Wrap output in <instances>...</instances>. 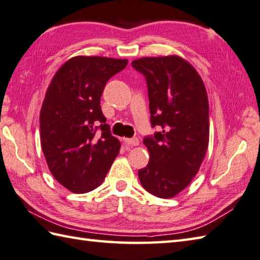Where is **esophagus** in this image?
<instances>
[{
    "instance_id": "obj_1",
    "label": "esophagus",
    "mask_w": 260,
    "mask_h": 260,
    "mask_svg": "<svg viewBox=\"0 0 260 260\" xmlns=\"http://www.w3.org/2000/svg\"><path fill=\"white\" fill-rule=\"evenodd\" d=\"M123 141L129 146H138L139 145V139L138 138H124Z\"/></svg>"
}]
</instances>
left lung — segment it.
Returning a JSON list of instances; mask_svg holds the SVG:
<instances>
[{
    "mask_svg": "<svg viewBox=\"0 0 260 260\" xmlns=\"http://www.w3.org/2000/svg\"><path fill=\"white\" fill-rule=\"evenodd\" d=\"M132 67L147 81L151 126L160 130L146 137L149 153L138 171L146 191L172 198L198 173L209 141L208 97L199 73L178 55L141 57Z\"/></svg>",
    "mask_w": 260,
    "mask_h": 260,
    "instance_id": "1",
    "label": "left lung"
}]
</instances>
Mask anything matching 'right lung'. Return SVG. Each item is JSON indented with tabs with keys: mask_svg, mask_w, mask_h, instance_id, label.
I'll return each mask as SVG.
<instances>
[{
	"mask_svg": "<svg viewBox=\"0 0 260 260\" xmlns=\"http://www.w3.org/2000/svg\"><path fill=\"white\" fill-rule=\"evenodd\" d=\"M128 60L75 56L56 71L44 99L41 145L52 175L75 193L102 184L121 144L101 109L106 82Z\"/></svg>",
	"mask_w": 260,
	"mask_h": 260,
	"instance_id": "right-lung-1",
	"label": "right lung"
}]
</instances>
